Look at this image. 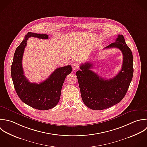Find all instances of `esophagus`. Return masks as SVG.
<instances>
[{
	"label": "esophagus",
	"instance_id": "obj_1",
	"mask_svg": "<svg viewBox=\"0 0 147 147\" xmlns=\"http://www.w3.org/2000/svg\"><path fill=\"white\" fill-rule=\"evenodd\" d=\"M71 66H72V69H73V70H76L78 69V67H79L78 64V63H73L72 65H71Z\"/></svg>",
	"mask_w": 147,
	"mask_h": 147
}]
</instances>
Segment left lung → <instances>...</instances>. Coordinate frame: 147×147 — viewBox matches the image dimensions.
<instances>
[{
	"instance_id": "left-lung-1",
	"label": "left lung",
	"mask_w": 147,
	"mask_h": 147,
	"mask_svg": "<svg viewBox=\"0 0 147 147\" xmlns=\"http://www.w3.org/2000/svg\"><path fill=\"white\" fill-rule=\"evenodd\" d=\"M118 48L123 55L121 70L109 80L100 77L90 70L93 64L86 62L80 66L76 75L82 100L93 110H103L119 103L125 96L134 74L133 55L123 35H119L116 42L105 49Z\"/></svg>"
}]
</instances>
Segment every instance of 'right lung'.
Masks as SVG:
<instances>
[{"label": "right lung", "instance_id": "add662e5", "mask_svg": "<svg viewBox=\"0 0 147 147\" xmlns=\"http://www.w3.org/2000/svg\"><path fill=\"white\" fill-rule=\"evenodd\" d=\"M47 39V34L29 32L17 47L11 67L12 82L19 98L26 104L38 110L45 111L55 107L61 96V89L66 76L70 74L71 66L58 67L45 81L38 84L31 83L24 75L22 58L29 38Z\"/></svg>", "mask_w": 147, "mask_h": 147}]
</instances>
